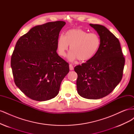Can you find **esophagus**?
I'll return each instance as SVG.
<instances>
[{
  "instance_id": "34e87169",
  "label": "esophagus",
  "mask_w": 134,
  "mask_h": 134,
  "mask_svg": "<svg viewBox=\"0 0 134 134\" xmlns=\"http://www.w3.org/2000/svg\"><path fill=\"white\" fill-rule=\"evenodd\" d=\"M69 69L70 70H72L74 69V67H73V66H72V65L71 64H69Z\"/></svg>"
}]
</instances>
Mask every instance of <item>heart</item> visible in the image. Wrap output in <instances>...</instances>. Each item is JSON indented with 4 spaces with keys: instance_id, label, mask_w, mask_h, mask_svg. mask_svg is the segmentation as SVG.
Listing matches in <instances>:
<instances>
[{
    "instance_id": "heart-1",
    "label": "heart",
    "mask_w": 134,
    "mask_h": 134,
    "mask_svg": "<svg viewBox=\"0 0 134 134\" xmlns=\"http://www.w3.org/2000/svg\"><path fill=\"white\" fill-rule=\"evenodd\" d=\"M71 51L68 59L74 61L78 59L82 62L91 60L96 55L100 46V38L95 33H90L81 28L67 31L64 36H60L57 41L58 54L64 57L69 46Z\"/></svg>"
}]
</instances>
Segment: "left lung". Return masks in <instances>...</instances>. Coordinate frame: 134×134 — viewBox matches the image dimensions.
Returning <instances> with one entry per match:
<instances>
[{"mask_svg": "<svg viewBox=\"0 0 134 134\" xmlns=\"http://www.w3.org/2000/svg\"><path fill=\"white\" fill-rule=\"evenodd\" d=\"M97 32L100 46L90 61L74 68L78 74L77 92L83 98H102L111 93L122 79L125 58L119 40L107 28L90 25Z\"/></svg>", "mask_w": 134, "mask_h": 134, "instance_id": "1", "label": "left lung"}]
</instances>
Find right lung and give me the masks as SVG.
<instances>
[{
    "mask_svg": "<svg viewBox=\"0 0 134 134\" xmlns=\"http://www.w3.org/2000/svg\"><path fill=\"white\" fill-rule=\"evenodd\" d=\"M66 23L36 26L16 43L11 57L14 83L28 98L44 101L58 94L69 71V64L56 52L59 33Z\"/></svg>",
    "mask_w": 134,
    "mask_h": 134,
    "instance_id": "right-lung-1",
    "label": "right lung"
}]
</instances>
